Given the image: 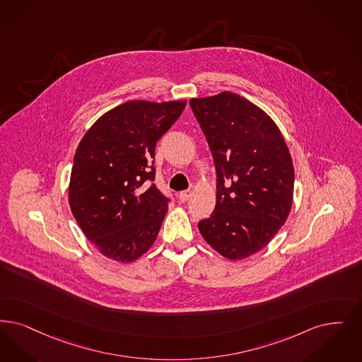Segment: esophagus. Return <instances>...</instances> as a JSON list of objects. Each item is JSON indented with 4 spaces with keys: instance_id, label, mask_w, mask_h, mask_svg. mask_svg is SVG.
<instances>
[{
    "instance_id": "obj_1",
    "label": "esophagus",
    "mask_w": 362,
    "mask_h": 362,
    "mask_svg": "<svg viewBox=\"0 0 362 362\" xmlns=\"http://www.w3.org/2000/svg\"><path fill=\"white\" fill-rule=\"evenodd\" d=\"M189 197H191V191H189V189L182 191V192H179V195H177L179 201L182 203L187 202L188 199H189Z\"/></svg>"
}]
</instances>
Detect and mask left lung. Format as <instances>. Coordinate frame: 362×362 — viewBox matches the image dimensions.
<instances>
[{"label": "left lung", "mask_w": 362, "mask_h": 362, "mask_svg": "<svg viewBox=\"0 0 362 362\" xmlns=\"http://www.w3.org/2000/svg\"><path fill=\"white\" fill-rule=\"evenodd\" d=\"M189 105L217 171L216 209L198 229L221 256L243 260L268 245L288 218L295 180L288 146L275 121L235 93Z\"/></svg>", "instance_id": "obj_1"}]
</instances>
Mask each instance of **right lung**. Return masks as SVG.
I'll use <instances>...</instances> for the list:
<instances>
[{
  "instance_id": "1",
  "label": "right lung",
  "mask_w": 362,
  "mask_h": 362,
  "mask_svg": "<svg viewBox=\"0 0 362 362\" xmlns=\"http://www.w3.org/2000/svg\"><path fill=\"white\" fill-rule=\"evenodd\" d=\"M182 101L121 103L87 130L69 185L73 216L103 256L132 262L153 245L168 210L155 180V146L186 107Z\"/></svg>"
}]
</instances>
